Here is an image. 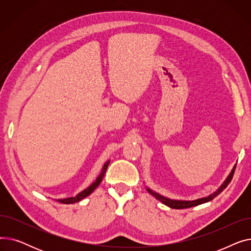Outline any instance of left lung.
Returning <instances> with one entry per match:
<instances>
[{
    "label": "left lung",
    "instance_id": "obj_1",
    "mask_svg": "<svg viewBox=\"0 0 251 251\" xmlns=\"http://www.w3.org/2000/svg\"><path fill=\"white\" fill-rule=\"evenodd\" d=\"M235 168H236V165H235L234 168L232 169L231 173L229 174V176L227 177V179H226L225 181H224V183L222 184V185L220 186V188H219L217 191H215L214 193H212V194L206 196V197H202V199H199V200H196V201H175V200H170V199H168V197H165V196H163V195H161V194H159V193H156V192L152 191V190L150 189V188H147V190H148L153 197H155L156 200H159L161 202H163L164 204H166V205H168V206H170V207H172V208L180 209V208H188V207L196 206V205H200V204L205 203V202H207V201H213L216 196H218L224 189H225V188L228 186V184L231 182L232 178H233V175H234V172H235Z\"/></svg>",
    "mask_w": 251,
    "mask_h": 251
}]
</instances>
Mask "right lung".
I'll return each mask as SVG.
<instances>
[{"label": "right lung", "instance_id": "right-lung-1", "mask_svg": "<svg viewBox=\"0 0 251 251\" xmlns=\"http://www.w3.org/2000/svg\"><path fill=\"white\" fill-rule=\"evenodd\" d=\"M109 164H110V161H108L107 163H105V164L103 165L100 174L99 175V177L97 178V180H96L94 183H92L89 187H87L86 189H84V190L81 191L80 193H78V194H77L76 196H74V197H68V199L57 200V201H59V202H61V203H65V204H70V203H74V202H77V201H81V200L85 199L86 196H88L89 194H91L92 192H94V190L100 185V183L101 182V180H102V178H103V176H104V174H105V171H107V169H108Z\"/></svg>", "mask_w": 251, "mask_h": 251}]
</instances>
